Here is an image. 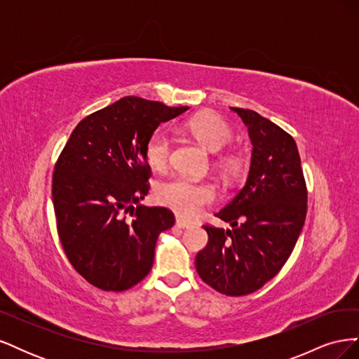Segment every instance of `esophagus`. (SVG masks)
<instances>
[{
    "instance_id": "obj_1",
    "label": "esophagus",
    "mask_w": 359,
    "mask_h": 359,
    "mask_svg": "<svg viewBox=\"0 0 359 359\" xmlns=\"http://www.w3.org/2000/svg\"><path fill=\"white\" fill-rule=\"evenodd\" d=\"M178 227H182V229H190V227L193 226L191 223L182 220V219H177V223H175Z\"/></svg>"
}]
</instances>
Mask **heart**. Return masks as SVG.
<instances>
[{"label":"heart","instance_id":"obj_1","mask_svg":"<svg viewBox=\"0 0 359 359\" xmlns=\"http://www.w3.org/2000/svg\"><path fill=\"white\" fill-rule=\"evenodd\" d=\"M187 130L199 142L210 151H222L232 139V128L224 119L214 112H201L187 121ZM172 151V140L165 130H156L147 140L145 157L148 165L161 170L169 165ZM227 166L232 157H224ZM157 199L161 205L168 206L184 219H194L206 206L215 201V190L206 182H196L187 178H175L163 182L157 189Z\"/></svg>","mask_w":359,"mask_h":359}]
</instances>
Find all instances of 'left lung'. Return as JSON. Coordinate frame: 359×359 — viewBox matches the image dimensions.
<instances>
[{
	"mask_svg": "<svg viewBox=\"0 0 359 359\" xmlns=\"http://www.w3.org/2000/svg\"><path fill=\"white\" fill-rule=\"evenodd\" d=\"M231 109L248 127L252 165L243 190L215 214L232 229L203 224L208 244L196 256V271L217 292L243 297L286 264L306 222L307 186L293 137L255 111Z\"/></svg>",
	"mask_w": 359,
	"mask_h": 359,
	"instance_id": "left-lung-1",
	"label": "left lung"
}]
</instances>
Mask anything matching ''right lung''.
<instances>
[{"label": "right lung", "mask_w": 359, "mask_h": 359, "mask_svg": "<svg viewBox=\"0 0 359 359\" xmlns=\"http://www.w3.org/2000/svg\"><path fill=\"white\" fill-rule=\"evenodd\" d=\"M187 109L123 97L83 118L62 148L52 177L57 231L90 285L123 292L153 268L158 233L175 215L165 206H133L149 190L145 145L161 123Z\"/></svg>", "instance_id": "1"}]
</instances>
